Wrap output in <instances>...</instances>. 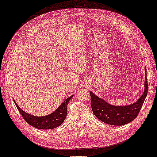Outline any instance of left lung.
<instances>
[{"mask_svg": "<svg viewBox=\"0 0 157 157\" xmlns=\"http://www.w3.org/2000/svg\"><path fill=\"white\" fill-rule=\"evenodd\" d=\"M145 77V90L143 95L136 103L129 105L114 106L110 105L91 91L89 92L91 109L94 115L103 122L114 126H122L134 120L140 113L147 94L148 84L147 75Z\"/></svg>", "mask_w": 157, "mask_h": 157, "instance_id": "obj_1", "label": "left lung"}]
</instances>
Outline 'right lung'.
<instances>
[{"instance_id": "add662e5", "label": "right lung", "mask_w": 157, "mask_h": 157, "mask_svg": "<svg viewBox=\"0 0 157 157\" xmlns=\"http://www.w3.org/2000/svg\"><path fill=\"white\" fill-rule=\"evenodd\" d=\"M72 97L73 96H70L69 98L64 101L63 103H62L61 105L54 113L44 117L31 115L22 110L18 105H17L15 101H14V103H15L19 112L21 114L22 117L30 125L39 129H52L58 127L65 120L67 114V105Z\"/></svg>"}]
</instances>
